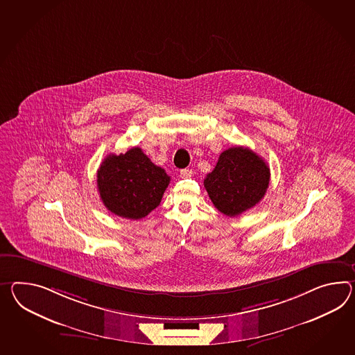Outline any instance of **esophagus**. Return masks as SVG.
Instances as JSON below:
<instances>
[{"label":"esophagus","instance_id":"1","mask_svg":"<svg viewBox=\"0 0 355 355\" xmlns=\"http://www.w3.org/2000/svg\"><path fill=\"white\" fill-rule=\"evenodd\" d=\"M180 175H181V178H190L192 175V171L191 169H181Z\"/></svg>","mask_w":355,"mask_h":355}]
</instances>
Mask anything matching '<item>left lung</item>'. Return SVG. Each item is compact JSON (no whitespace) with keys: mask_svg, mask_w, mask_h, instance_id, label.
Returning a JSON list of instances; mask_svg holds the SVG:
<instances>
[{"mask_svg":"<svg viewBox=\"0 0 355 355\" xmlns=\"http://www.w3.org/2000/svg\"><path fill=\"white\" fill-rule=\"evenodd\" d=\"M270 172L266 162L248 147L223 151L204 180L209 198L225 216H240L264 198Z\"/></svg>","mask_w":355,"mask_h":355,"instance_id":"obj_1","label":"left lung"}]
</instances>
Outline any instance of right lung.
<instances>
[{
  "label": "right lung",
  "instance_id": "right-lung-1",
  "mask_svg": "<svg viewBox=\"0 0 355 355\" xmlns=\"http://www.w3.org/2000/svg\"><path fill=\"white\" fill-rule=\"evenodd\" d=\"M171 177L139 147L110 154L97 171V189L105 207L115 216L137 220L159 207Z\"/></svg>",
  "mask_w": 355,
  "mask_h": 355
}]
</instances>
